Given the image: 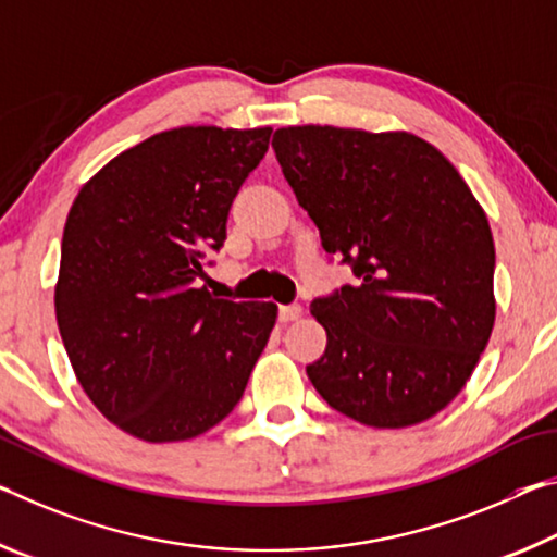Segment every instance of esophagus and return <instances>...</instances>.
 I'll use <instances>...</instances> for the list:
<instances>
[{
    "mask_svg": "<svg viewBox=\"0 0 557 557\" xmlns=\"http://www.w3.org/2000/svg\"><path fill=\"white\" fill-rule=\"evenodd\" d=\"M300 313H304V308H300L298 304H290V306H278V321H281V323L298 321Z\"/></svg>",
    "mask_w": 557,
    "mask_h": 557,
    "instance_id": "1",
    "label": "esophagus"
}]
</instances>
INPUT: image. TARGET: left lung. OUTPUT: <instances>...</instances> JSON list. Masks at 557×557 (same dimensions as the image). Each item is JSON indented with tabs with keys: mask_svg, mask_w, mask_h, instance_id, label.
I'll use <instances>...</instances> for the list:
<instances>
[{
	"mask_svg": "<svg viewBox=\"0 0 557 557\" xmlns=\"http://www.w3.org/2000/svg\"><path fill=\"white\" fill-rule=\"evenodd\" d=\"M271 145L323 249L358 276L311 304L327 345L308 380L333 409L377 430L442 412L496 318L494 236L469 185L405 131L294 125Z\"/></svg>",
	"mask_w": 557,
	"mask_h": 557,
	"instance_id": "left-lung-1",
	"label": "left lung"
}]
</instances>
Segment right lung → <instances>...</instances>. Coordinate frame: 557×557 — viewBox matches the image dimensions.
Returning <instances> with one entry per match:
<instances>
[{"instance_id":"add662e5","label":"right lung","mask_w":557,"mask_h":557,"mask_svg":"<svg viewBox=\"0 0 557 557\" xmlns=\"http://www.w3.org/2000/svg\"><path fill=\"white\" fill-rule=\"evenodd\" d=\"M271 127L187 125L98 170L63 226L57 321L90 403L143 442H185L232 412L276 306L214 298L207 253Z\"/></svg>"}]
</instances>
